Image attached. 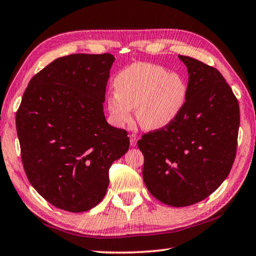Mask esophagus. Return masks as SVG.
I'll return each instance as SVG.
<instances>
[{
	"label": "esophagus",
	"mask_w": 256,
	"mask_h": 256,
	"mask_svg": "<svg viewBox=\"0 0 256 256\" xmlns=\"http://www.w3.org/2000/svg\"><path fill=\"white\" fill-rule=\"evenodd\" d=\"M136 141H138V136L136 134H131V136H130V142H131V146H136Z\"/></svg>",
	"instance_id": "1"
}]
</instances>
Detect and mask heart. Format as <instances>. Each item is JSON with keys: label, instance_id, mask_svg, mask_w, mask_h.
<instances>
[{"label": "heart", "instance_id": "obj_1", "mask_svg": "<svg viewBox=\"0 0 256 256\" xmlns=\"http://www.w3.org/2000/svg\"><path fill=\"white\" fill-rule=\"evenodd\" d=\"M114 90L107 98V110L118 128L131 120L132 108L141 128L167 126L178 115L186 97V86L178 74L150 63H136L120 71L114 79Z\"/></svg>", "mask_w": 256, "mask_h": 256}]
</instances>
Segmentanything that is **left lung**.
Here are the masks:
<instances>
[{
    "label": "left lung",
    "instance_id": "8db88e82",
    "mask_svg": "<svg viewBox=\"0 0 256 256\" xmlns=\"http://www.w3.org/2000/svg\"><path fill=\"white\" fill-rule=\"evenodd\" d=\"M188 66L183 107L167 126L138 141L144 184L160 202L188 206L204 200L226 180L237 151L240 105L216 68L180 55Z\"/></svg>",
    "mask_w": 256,
    "mask_h": 256
}]
</instances>
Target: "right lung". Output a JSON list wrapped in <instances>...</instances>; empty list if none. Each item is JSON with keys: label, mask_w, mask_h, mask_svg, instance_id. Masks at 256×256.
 Segmentation results:
<instances>
[{"label": "right lung", "mask_w": 256, "mask_h": 256, "mask_svg": "<svg viewBox=\"0 0 256 256\" xmlns=\"http://www.w3.org/2000/svg\"><path fill=\"white\" fill-rule=\"evenodd\" d=\"M114 60L110 53L56 58L32 78L16 110L26 175L58 209L96 206L112 164L128 150V132L108 124L102 110Z\"/></svg>", "instance_id": "right-lung-1"}]
</instances>
